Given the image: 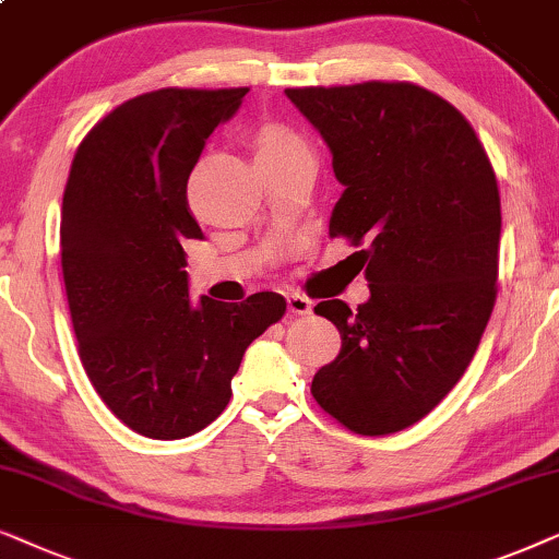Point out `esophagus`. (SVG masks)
Returning <instances> with one entry per match:
<instances>
[{"mask_svg":"<svg viewBox=\"0 0 559 559\" xmlns=\"http://www.w3.org/2000/svg\"><path fill=\"white\" fill-rule=\"evenodd\" d=\"M286 304H288V311H292V314H311V309H314V304H311L307 296H301V294H288Z\"/></svg>","mask_w":559,"mask_h":559,"instance_id":"obj_1","label":"esophagus"}]
</instances>
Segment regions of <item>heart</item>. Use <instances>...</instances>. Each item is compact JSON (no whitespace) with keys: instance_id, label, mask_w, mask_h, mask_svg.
I'll return each mask as SVG.
<instances>
[{"instance_id":"1","label":"heart","mask_w":559,"mask_h":559,"mask_svg":"<svg viewBox=\"0 0 559 559\" xmlns=\"http://www.w3.org/2000/svg\"><path fill=\"white\" fill-rule=\"evenodd\" d=\"M288 143H296V140L288 135V132L278 130V128H267V130L260 132L258 151H267V147H278V145H288Z\"/></svg>"}]
</instances>
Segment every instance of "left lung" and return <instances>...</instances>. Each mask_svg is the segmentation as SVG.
I'll list each match as a JSON object with an SVG mask.
<instances>
[{"label":"left lung","mask_w":559,"mask_h":559,"mask_svg":"<svg viewBox=\"0 0 559 559\" xmlns=\"http://www.w3.org/2000/svg\"><path fill=\"white\" fill-rule=\"evenodd\" d=\"M345 186L330 235L353 245L370 299L314 311L342 347L311 393L355 435H391L448 396L496 304L501 197L471 122L406 81L286 88Z\"/></svg>","instance_id":"8db88e82"}]
</instances>
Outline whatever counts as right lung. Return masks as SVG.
<instances>
[{
    "label": "right lung",
    "instance_id": "obj_1",
    "mask_svg": "<svg viewBox=\"0 0 559 559\" xmlns=\"http://www.w3.org/2000/svg\"><path fill=\"white\" fill-rule=\"evenodd\" d=\"M248 88H158L111 109L73 155L61 265L79 357L109 412L151 440H183L225 412L242 355L286 311L281 294L189 299L186 240H202L186 183Z\"/></svg>",
    "mask_w": 559,
    "mask_h": 559
}]
</instances>
